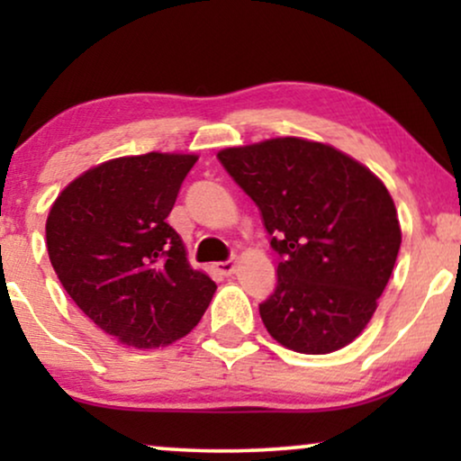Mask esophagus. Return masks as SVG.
<instances>
[{
  "label": "esophagus",
  "instance_id": "esophagus-1",
  "mask_svg": "<svg viewBox=\"0 0 461 461\" xmlns=\"http://www.w3.org/2000/svg\"><path fill=\"white\" fill-rule=\"evenodd\" d=\"M213 268H216L220 275H224V276H230V275L235 273V270H237V262H235V260L218 262V264H213Z\"/></svg>",
  "mask_w": 461,
  "mask_h": 461
}]
</instances>
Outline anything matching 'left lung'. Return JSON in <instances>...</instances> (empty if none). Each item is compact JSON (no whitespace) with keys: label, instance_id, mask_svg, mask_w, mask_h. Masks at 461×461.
Masks as SVG:
<instances>
[{"label":"left lung","instance_id":"8db88e82","mask_svg":"<svg viewBox=\"0 0 461 461\" xmlns=\"http://www.w3.org/2000/svg\"><path fill=\"white\" fill-rule=\"evenodd\" d=\"M218 159L258 205L281 258L260 304L264 327L304 355L344 348L374 317L399 256L388 188L342 150L302 138L224 149Z\"/></svg>","mask_w":461,"mask_h":461}]
</instances>
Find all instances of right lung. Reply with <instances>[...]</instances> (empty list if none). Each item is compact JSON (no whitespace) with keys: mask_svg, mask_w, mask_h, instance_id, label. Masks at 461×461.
Listing matches in <instances>:
<instances>
[{"mask_svg":"<svg viewBox=\"0 0 461 461\" xmlns=\"http://www.w3.org/2000/svg\"><path fill=\"white\" fill-rule=\"evenodd\" d=\"M194 163L197 155L119 157L75 178L50 210L46 243L62 287L119 344L147 350L185 338L216 292L167 224Z\"/></svg>","mask_w":461,"mask_h":461,"instance_id":"add662e5","label":"right lung"}]
</instances>
